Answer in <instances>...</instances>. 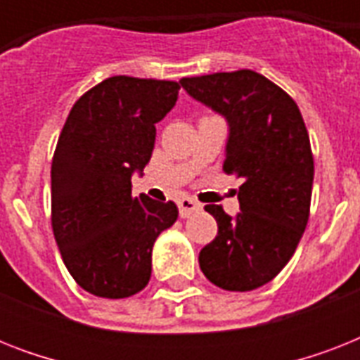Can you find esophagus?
Masks as SVG:
<instances>
[{
  "mask_svg": "<svg viewBox=\"0 0 360 360\" xmlns=\"http://www.w3.org/2000/svg\"><path fill=\"white\" fill-rule=\"evenodd\" d=\"M177 207H179L181 219H188L191 214L198 213L202 209V205L196 200H192V198H181L179 202H177Z\"/></svg>",
  "mask_w": 360,
  "mask_h": 360,
  "instance_id": "esophagus-1",
  "label": "esophagus"
}]
</instances>
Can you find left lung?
Here are the masks:
<instances>
[{"label":"left lung","mask_w":360,"mask_h":360,"mask_svg":"<svg viewBox=\"0 0 360 360\" xmlns=\"http://www.w3.org/2000/svg\"><path fill=\"white\" fill-rule=\"evenodd\" d=\"M179 84L198 103L224 115L230 129L224 172L243 179L237 217L205 205L219 233L200 252V269L222 290H256L285 267L307 228L314 183L308 130L295 101L254 70Z\"/></svg>","instance_id":"left-lung-1"}]
</instances>
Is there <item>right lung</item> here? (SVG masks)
I'll use <instances>...</instances> for the list:
<instances>
[{
  "instance_id": "obj_1",
  "label": "right lung",
  "mask_w": 360,
  "mask_h": 360,
  "mask_svg": "<svg viewBox=\"0 0 360 360\" xmlns=\"http://www.w3.org/2000/svg\"><path fill=\"white\" fill-rule=\"evenodd\" d=\"M169 80L112 76L70 110L52 158V230L76 284L104 299H124L151 278L157 237L177 220L174 202L132 196L155 124L175 106Z\"/></svg>"
}]
</instances>
